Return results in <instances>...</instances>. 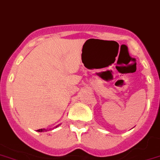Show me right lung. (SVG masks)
Instances as JSON below:
<instances>
[{"label":"right lung","mask_w":160,"mask_h":160,"mask_svg":"<svg viewBox=\"0 0 160 160\" xmlns=\"http://www.w3.org/2000/svg\"><path fill=\"white\" fill-rule=\"evenodd\" d=\"M55 128H57V126L55 127ZM47 129H45V128H41V129H38V132H47Z\"/></svg>","instance_id":"right-lung-1"}]
</instances>
